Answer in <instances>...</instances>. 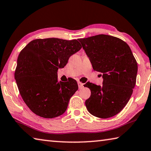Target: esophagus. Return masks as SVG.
Returning a JSON list of instances; mask_svg holds the SVG:
<instances>
[{"instance_id":"34e87169","label":"esophagus","mask_w":151,"mask_h":151,"mask_svg":"<svg viewBox=\"0 0 151 151\" xmlns=\"http://www.w3.org/2000/svg\"><path fill=\"white\" fill-rule=\"evenodd\" d=\"M78 86L79 88L81 89V88H83V84L81 83V82H78Z\"/></svg>"}]
</instances>
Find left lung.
I'll list each match as a JSON object with an SVG mask.
<instances>
[{"instance_id": "left-lung-1", "label": "left lung", "mask_w": 151, "mask_h": 151, "mask_svg": "<svg viewBox=\"0 0 151 151\" xmlns=\"http://www.w3.org/2000/svg\"><path fill=\"white\" fill-rule=\"evenodd\" d=\"M93 69L102 73V86L87 83L91 91L85 102L90 114L109 118L119 113L129 100L136 84L137 63L124 41L100 34L78 39Z\"/></svg>"}]
</instances>
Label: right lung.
Wrapping results in <instances>:
<instances>
[{
    "mask_svg": "<svg viewBox=\"0 0 151 151\" xmlns=\"http://www.w3.org/2000/svg\"><path fill=\"white\" fill-rule=\"evenodd\" d=\"M82 48L76 40L36 39L20 51L14 78L24 102L35 114L54 118L65 113L78 90L75 80L58 82L57 70Z\"/></svg>",
    "mask_w": 151,
    "mask_h": 151,
    "instance_id": "right-lung-1",
    "label": "right lung"
}]
</instances>
